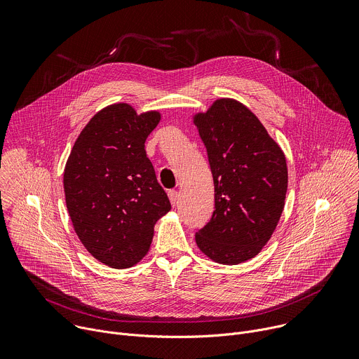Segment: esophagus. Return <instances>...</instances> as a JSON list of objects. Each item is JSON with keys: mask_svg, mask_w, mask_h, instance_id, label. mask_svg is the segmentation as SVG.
Listing matches in <instances>:
<instances>
[{"mask_svg": "<svg viewBox=\"0 0 359 359\" xmlns=\"http://www.w3.org/2000/svg\"><path fill=\"white\" fill-rule=\"evenodd\" d=\"M169 198H170V203H172V206L175 208L176 204H177V200H179V193H177V190H169Z\"/></svg>", "mask_w": 359, "mask_h": 359, "instance_id": "obj_1", "label": "esophagus"}]
</instances>
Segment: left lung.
I'll return each mask as SVG.
<instances>
[{
  "label": "left lung",
  "instance_id": "8db88e82",
  "mask_svg": "<svg viewBox=\"0 0 359 359\" xmlns=\"http://www.w3.org/2000/svg\"><path fill=\"white\" fill-rule=\"evenodd\" d=\"M191 118L208 149L216 208L196 243L210 260L236 266L255 257L280 222L288 186L285 155L259 118L233 97H219Z\"/></svg>",
  "mask_w": 359,
  "mask_h": 359
}]
</instances>
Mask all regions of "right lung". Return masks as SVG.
Instances as JSON below:
<instances>
[{
	"instance_id": "obj_1",
	"label": "right lung",
	"mask_w": 359,
	"mask_h": 359,
	"mask_svg": "<svg viewBox=\"0 0 359 359\" xmlns=\"http://www.w3.org/2000/svg\"><path fill=\"white\" fill-rule=\"evenodd\" d=\"M159 111L118 102L96 112L76 137L64 170L67 209L92 257L129 269L147 254L156 222L170 210L146 156Z\"/></svg>"
}]
</instances>
